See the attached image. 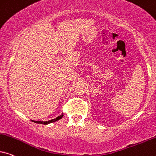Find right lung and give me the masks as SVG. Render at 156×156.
<instances>
[{
  "mask_svg": "<svg viewBox=\"0 0 156 156\" xmlns=\"http://www.w3.org/2000/svg\"><path fill=\"white\" fill-rule=\"evenodd\" d=\"M64 116V114L62 113V115H60V116L57 117V118L53 119V120H48V121H34V120H32L35 123H38V124H44V125H47V124H49V123H51V122H56V121H57L58 120H60L61 118H62V117Z\"/></svg>",
  "mask_w": 156,
  "mask_h": 156,
  "instance_id": "add662e5",
  "label": "right lung"
}]
</instances>
